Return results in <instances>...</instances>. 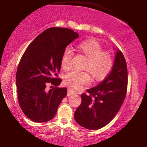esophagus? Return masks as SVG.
Masks as SVG:
<instances>
[{"mask_svg":"<svg viewBox=\"0 0 147 147\" xmlns=\"http://www.w3.org/2000/svg\"><path fill=\"white\" fill-rule=\"evenodd\" d=\"M76 94V92L75 91H74L73 90H71V89H68L67 90V96H71V95H74V94Z\"/></svg>","mask_w":147,"mask_h":147,"instance_id":"esophagus-1","label":"esophagus"}]
</instances>
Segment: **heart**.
<instances>
[{"instance_id":"heart-1","label":"heart","mask_w":147,"mask_h":147,"mask_svg":"<svg viewBox=\"0 0 147 147\" xmlns=\"http://www.w3.org/2000/svg\"><path fill=\"white\" fill-rule=\"evenodd\" d=\"M78 49L86 58L84 69L92 74L94 79H103L111 71L114 63L113 56L108 51H102V47L96 40H88L80 43ZM72 52L69 48H65L61 59L63 69H68L71 67ZM91 82V76L86 71L73 69L65 76V82L67 86L79 89Z\"/></svg>"}]
</instances>
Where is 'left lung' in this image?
Returning <instances> with one entry per match:
<instances>
[{
  "instance_id": "left-lung-1",
  "label": "left lung",
  "mask_w": 147,
  "mask_h": 147,
  "mask_svg": "<svg viewBox=\"0 0 147 147\" xmlns=\"http://www.w3.org/2000/svg\"><path fill=\"white\" fill-rule=\"evenodd\" d=\"M112 70L101 83L82 94V103L74 113L76 122L89 130L108 124L119 111L125 98L128 83L126 60L118 49Z\"/></svg>"
}]
</instances>
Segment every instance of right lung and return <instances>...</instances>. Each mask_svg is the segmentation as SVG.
Returning a JSON list of instances; mask_svg holds the SVG:
<instances>
[{"label":"right lung","instance_id":"obj_1","mask_svg":"<svg viewBox=\"0 0 147 147\" xmlns=\"http://www.w3.org/2000/svg\"><path fill=\"white\" fill-rule=\"evenodd\" d=\"M79 34L66 28L52 27L37 36L22 56L16 74L19 103L24 114L36 122L55 116L67 95V88H57L61 80L55 78L61 69L62 54ZM49 83L55 87L49 91Z\"/></svg>","mask_w":147,"mask_h":147}]
</instances>
